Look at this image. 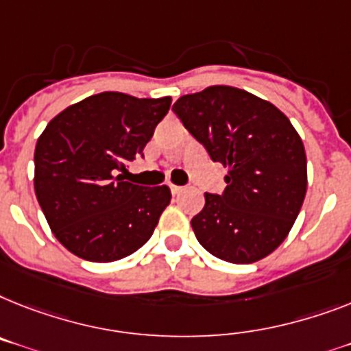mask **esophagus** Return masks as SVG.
Wrapping results in <instances>:
<instances>
[{
  "instance_id": "obj_1",
  "label": "esophagus",
  "mask_w": 351,
  "mask_h": 351,
  "mask_svg": "<svg viewBox=\"0 0 351 351\" xmlns=\"http://www.w3.org/2000/svg\"><path fill=\"white\" fill-rule=\"evenodd\" d=\"M170 190H172L173 195H178V193L182 192V186H178V184H170Z\"/></svg>"
}]
</instances>
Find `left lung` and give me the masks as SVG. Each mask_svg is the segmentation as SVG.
Returning a JSON list of instances; mask_svg holds the SVG:
<instances>
[{
  "label": "left lung",
  "mask_w": 351,
  "mask_h": 351,
  "mask_svg": "<svg viewBox=\"0 0 351 351\" xmlns=\"http://www.w3.org/2000/svg\"><path fill=\"white\" fill-rule=\"evenodd\" d=\"M182 125L228 167L224 193H204L192 219L197 240L217 258L253 263L287 239L306 193L300 134L276 106L231 86H210L172 106Z\"/></svg>",
  "instance_id": "8db88e82"
}]
</instances>
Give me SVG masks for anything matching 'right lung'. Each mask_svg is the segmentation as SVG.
<instances>
[{
    "mask_svg": "<svg viewBox=\"0 0 351 351\" xmlns=\"http://www.w3.org/2000/svg\"><path fill=\"white\" fill-rule=\"evenodd\" d=\"M172 98L106 91L66 107L36 145L37 201L60 244L89 262L125 258L152 237L169 186L123 181Z\"/></svg>",
    "mask_w": 351,
    "mask_h": 351,
    "instance_id": "add662e5",
    "label": "right lung"
}]
</instances>
